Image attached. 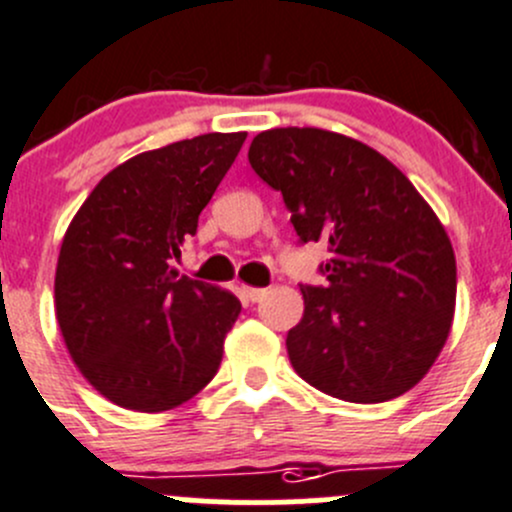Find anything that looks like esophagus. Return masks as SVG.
I'll return each mask as SVG.
<instances>
[{"label":"esophagus","instance_id":"1","mask_svg":"<svg viewBox=\"0 0 512 512\" xmlns=\"http://www.w3.org/2000/svg\"><path fill=\"white\" fill-rule=\"evenodd\" d=\"M265 294H267V289H262V287H242V297H245L247 302H260Z\"/></svg>","mask_w":512,"mask_h":512}]
</instances>
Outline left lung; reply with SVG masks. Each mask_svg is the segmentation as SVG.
Returning a JSON list of instances; mask_svg holds the SVG:
<instances>
[{"mask_svg":"<svg viewBox=\"0 0 512 512\" xmlns=\"http://www.w3.org/2000/svg\"><path fill=\"white\" fill-rule=\"evenodd\" d=\"M247 158L282 193L299 242L329 247L327 282L302 285L304 314L287 332L294 371L352 404L416 386L456 309V255L436 213L391 160L322 128L262 131Z\"/></svg>","mask_w":512,"mask_h":512,"instance_id":"obj_1","label":"left lung"}]
</instances>
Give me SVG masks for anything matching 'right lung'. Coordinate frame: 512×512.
I'll list each match as a JSON object with an SVG mask.
<instances>
[{"mask_svg": "<svg viewBox=\"0 0 512 512\" xmlns=\"http://www.w3.org/2000/svg\"><path fill=\"white\" fill-rule=\"evenodd\" d=\"M245 138L205 133L126 160L66 230L54 280L59 329L81 374L123 409H175L218 374L240 299L178 275L170 260Z\"/></svg>", "mask_w": 512, "mask_h": 512, "instance_id": "add662e5", "label": "right lung"}]
</instances>
